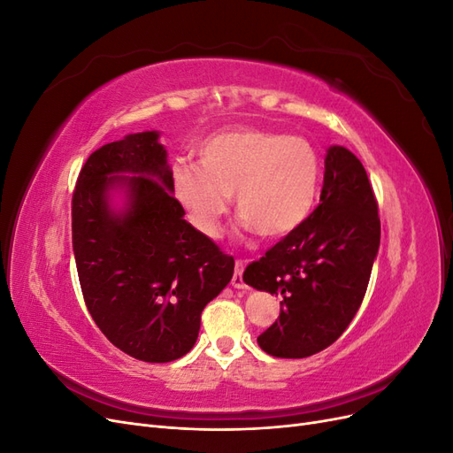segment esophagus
<instances>
[{
  "instance_id": "34e87169",
  "label": "esophagus",
  "mask_w": 453,
  "mask_h": 453,
  "mask_svg": "<svg viewBox=\"0 0 453 453\" xmlns=\"http://www.w3.org/2000/svg\"><path fill=\"white\" fill-rule=\"evenodd\" d=\"M242 273H243V260H236L234 276H232V281H230L232 287H234V289H245V283H243Z\"/></svg>"
}]
</instances>
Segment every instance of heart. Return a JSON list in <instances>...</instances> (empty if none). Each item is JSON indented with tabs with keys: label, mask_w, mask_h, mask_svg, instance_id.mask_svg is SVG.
<instances>
[{
	"label": "heart",
	"mask_w": 453,
	"mask_h": 453,
	"mask_svg": "<svg viewBox=\"0 0 453 453\" xmlns=\"http://www.w3.org/2000/svg\"><path fill=\"white\" fill-rule=\"evenodd\" d=\"M198 162L175 164L172 190L188 221L210 238L221 232L232 193L238 215L257 234H291L311 213L321 185V162L308 140L263 128L211 135Z\"/></svg>",
	"instance_id": "obj_1"
}]
</instances>
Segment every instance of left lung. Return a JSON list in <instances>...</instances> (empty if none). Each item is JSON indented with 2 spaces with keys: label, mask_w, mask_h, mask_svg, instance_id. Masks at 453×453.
I'll list each match as a JSON object with an SVG mask.
<instances>
[{
  "label": "left lung",
  "mask_w": 453,
  "mask_h": 453,
  "mask_svg": "<svg viewBox=\"0 0 453 453\" xmlns=\"http://www.w3.org/2000/svg\"><path fill=\"white\" fill-rule=\"evenodd\" d=\"M378 248V202L363 164L328 147L318 208L243 272L245 283L281 298L260 349L303 359L336 342L363 303Z\"/></svg>",
  "instance_id": "left-lung-1"
}]
</instances>
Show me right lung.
<instances>
[{"instance_id": "right-lung-1", "label": "right lung", "mask_w": 453, "mask_h": 453, "mask_svg": "<svg viewBox=\"0 0 453 453\" xmlns=\"http://www.w3.org/2000/svg\"><path fill=\"white\" fill-rule=\"evenodd\" d=\"M158 135L130 134L94 150L72 200L85 304L113 346L145 363L193 349L205 304L234 273V258L185 221ZM119 188L127 196L122 211L111 205Z\"/></svg>"}]
</instances>
